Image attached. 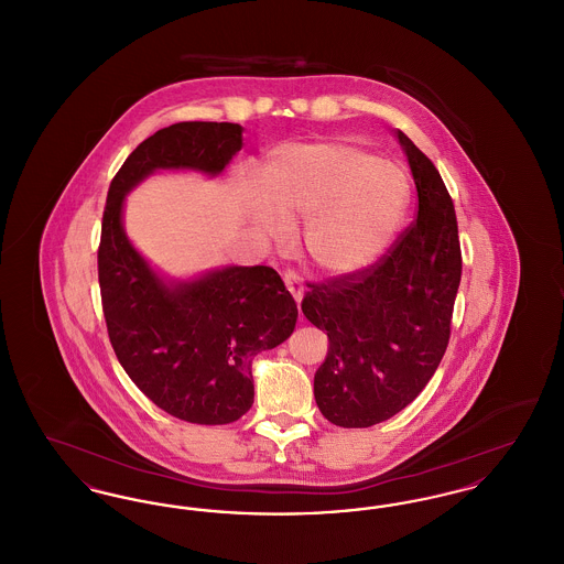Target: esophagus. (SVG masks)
Returning <instances> with one entry per match:
<instances>
[{"mask_svg": "<svg viewBox=\"0 0 564 564\" xmlns=\"http://www.w3.org/2000/svg\"><path fill=\"white\" fill-rule=\"evenodd\" d=\"M283 281H285V288H288V292L294 295L295 302L300 304L302 294H304V285H302V281H300L297 272H295V270H285V272H283Z\"/></svg>", "mask_w": 564, "mask_h": 564, "instance_id": "obj_1", "label": "esophagus"}]
</instances>
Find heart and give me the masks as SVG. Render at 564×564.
<instances>
[{
    "mask_svg": "<svg viewBox=\"0 0 564 564\" xmlns=\"http://www.w3.org/2000/svg\"><path fill=\"white\" fill-rule=\"evenodd\" d=\"M247 221L269 241H285L306 219L304 247L329 274L368 269L402 224L410 182L400 164L343 141H302L270 150L262 186L241 180Z\"/></svg>",
    "mask_w": 564,
    "mask_h": 564,
    "instance_id": "obj_1",
    "label": "heart"
}]
</instances>
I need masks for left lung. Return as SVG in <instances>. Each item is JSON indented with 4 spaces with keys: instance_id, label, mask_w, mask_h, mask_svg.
Masks as SVG:
<instances>
[{
    "instance_id": "obj_1",
    "label": "left lung",
    "mask_w": 564,
    "mask_h": 564,
    "mask_svg": "<svg viewBox=\"0 0 564 564\" xmlns=\"http://www.w3.org/2000/svg\"><path fill=\"white\" fill-rule=\"evenodd\" d=\"M416 219L368 269L308 283L302 313L327 334L315 402L338 427H372L425 389L451 338L460 283L455 205L433 162L398 131Z\"/></svg>"
}]
</instances>
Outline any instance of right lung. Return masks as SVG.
<instances>
[{"label":"right lung","mask_w":564,"mask_h":564,"mask_svg":"<svg viewBox=\"0 0 564 564\" xmlns=\"http://www.w3.org/2000/svg\"><path fill=\"white\" fill-rule=\"evenodd\" d=\"M242 148L232 122H177L148 137L111 180L99 242L109 343L152 402L196 425L239 421L253 403L251 361L294 332L297 308L276 270L226 267L164 281L129 241L124 196L154 171L219 175Z\"/></svg>","instance_id":"right-lung-1"}]
</instances>
